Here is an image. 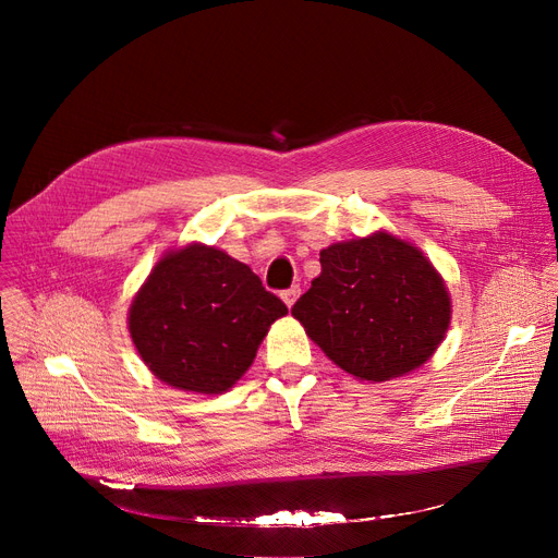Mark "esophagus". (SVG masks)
Here are the masks:
<instances>
[{
  "label": "esophagus",
  "mask_w": 558,
  "mask_h": 558,
  "mask_svg": "<svg viewBox=\"0 0 558 558\" xmlns=\"http://www.w3.org/2000/svg\"><path fill=\"white\" fill-rule=\"evenodd\" d=\"M299 294H301V287H289V289H284V291H282L280 299L284 301V305H287V307H291V305L296 303Z\"/></svg>",
  "instance_id": "obj_1"
}]
</instances>
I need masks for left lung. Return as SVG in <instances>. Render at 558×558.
I'll return each mask as SVG.
<instances>
[{
	"instance_id": "obj_1",
	"label": "left lung",
	"mask_w": 558,
	"mask_h": 558,
	"mask_svg": "<svg viewBox=\"0 0 558 558\" xmlns=\"http://www.w3.org/2000/svg\"><path fill=\"white\" fill-rule=\"evenodd\" d=\"M291 316L339 368L387 383L434 355L452 305L423 251L377 230L320 251V276Z\"/></svg>"
}]
</instances>
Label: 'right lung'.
<instances>
[{
  "label": "right lung",
  "mask_w": 558,
  "mask_h": 558,
  "mask_svg": "<svg viewBox=\"0 0 558 558\" xmlns=\"http://www.w3.org/2000/svg\"><path fill=\"white\" fill-rule=\"evenodd\" d=\"M287 305L228 253L187 244L162 255L135 294L129 332L165 385L223 393L248 371Z\"/></svg>",
  "instance_id": "obj_1"
}]
</instances>
